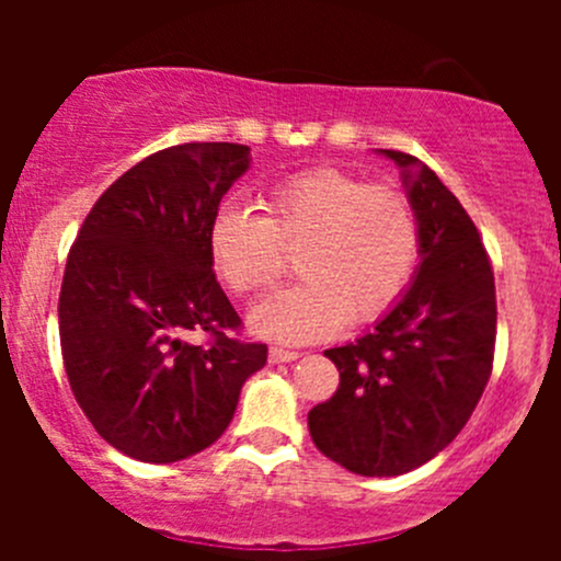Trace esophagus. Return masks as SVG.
<instances>
[{
	"instance_id": "esophagus-1",
	"label": "esophagus",
	"mask_w": 561,
	"mask_h": 561,
	"mask_svg": "<svg viewBox=\"0 0 561 561\" xmlns=\"http://www.w3.org/2000/svg\"><path fill=\"white\" fill-rule=\"evenodd\" d=\"M296 358H298L296 350H282V347L268 350V364H290V360Z\"/></svg>"
}]
</instances>
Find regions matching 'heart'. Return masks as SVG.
<instances>
[{"label": "heart", "mask_w": 561, "mask_h": 561, "mask_svg": "<svg viewBox=\"0 0 561 561\" xmlns=\"http://www.w3.org/2000/svg\"><path fill=\"white\" fill-rule=\"evenodd\" d=\"M208 252L236 293L268 290L298 254L304 282L257 304L249 325L263 339L307 344L333 336L347 320H380L399 304L421 260V225L393 186L312 168L268 186L263 214L219 206Z\"/></svg>", "instance_id": "1"}]
</instances>
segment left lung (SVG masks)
Wrapping results in <instances>:
<instances>
[{"mask_svg": "<svg viewBox=\"0 0 561 561\" xmlns=\"http://www.w3.org/2000/svg\"><path fill=\"white\" fill-rule=\"evenodd\" d=\"M401 168L421 225V265L369 333L325 350L339 388L309 410L317 450L364 478H393L448 448L483 396L494 364V271L478 228L417 157Z\"/></svg>", "mask_w": 561, "mask_h": 561, "instance_id": "obj_1", "label": "left lung"}]
</instances>
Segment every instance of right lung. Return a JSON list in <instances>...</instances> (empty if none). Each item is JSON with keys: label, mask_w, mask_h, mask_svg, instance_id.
<instances>
[{"label": "right lung", "mask_w": 561, "mask_h": 561, "mask_svg": "<svg viewBox=\"0 0 561 561\" xmlns=\"http://www.w3.org/2000/svg\"><path fill=\"white\" fill-rule=\"evenodd\" d=\"M249 162L241 144L162 149L118 175L78 230L59 293L65 371L124 456L171 463L206 450L268 358L265 344L228 336L241 317L208 252L214 211ZM190 330L215 339L192 345Z\"/></svg>", "instance_id": "1"}]
</instances>
